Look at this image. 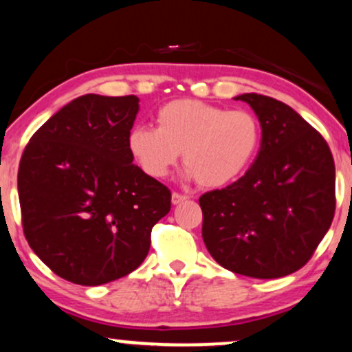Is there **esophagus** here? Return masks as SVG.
Returning a JSON list of instances; mask_svg holds the SVG:
<instances>
[{
    "label": "esophagus",
    "mask_w": 352,
    "mask_h": 352,
    "mask_svg": "<svg viewBox=\"0 0 352 352\" xmlns=\"http://www.w3.org/2000/svg\"><path fill=\"white\" fill-rule=\"evenodd\" d=\"M187 200H188L187 195H180V193H177V192L172 193V203H173V205H180V203H184V201H187Z\"/></svg>",
    "instance_id": "34e87169"
}]
</instances>
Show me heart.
<instances>
[{
    "label": "heart",
    "instance_id": "heart-1",
    "mask_svg": "<svg viewBox=\"0 0 352 352\" xmlns=\"http://www.w3.org/2000/svg\"><path fill=\"white\" fill-rule=\"evenodd\" d=\"M155 121L157 128L138 126L128 138L133 157L154 179L167 177L182 154L188 179L219 188L239 179L259 149V122L244 109L173 100L159 109Z\"/></svg>",
    "mask_w": 352,
    "mask_h": 352
}]
</instances>
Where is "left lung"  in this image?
I'll list each match as a JSON object with an SVG mask.
<instances>
[{
	"mask_svg": "<svg viewBox=\"0 0 352 352\" xmlns=\"http://www.w3.org/2000/svg\"><path fill=\"white\" fill-rule=\"evenodd\" d=\"M256 113L262 139L248 172L200 197L201 236L214 261L254 278L303 267L334 217L328 144L289 104L257 93L234 96Z\"/></svg>",
	"mask_w": 352,
	"mask_h": 352,
	"instance_id": "8db88e82",
	"label": "left lung"
}]
</instances>
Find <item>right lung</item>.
<instances>
[{
    "label": "right lung",
    "instance_id": "add662e5",
    "mask_svg": "<svg viewBox=\"0 0 352 352\" xmlns=\"http://www.w3.org/2000/svg\"><path fill=\"white\" fill-rule=\"evenodd\" d=\"M139 98L78 96L50 116L18 172L23 228L47 267L78 285H103L139 267L170 190L133 164L128 138Z\"/></svg>",
    "mask_w": 352,
    "mask_h": 352
}]
</instances>
